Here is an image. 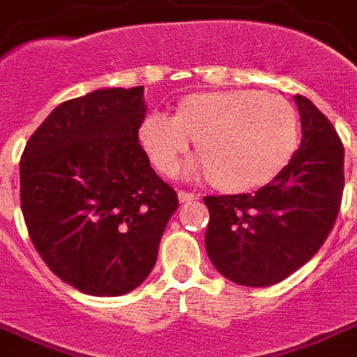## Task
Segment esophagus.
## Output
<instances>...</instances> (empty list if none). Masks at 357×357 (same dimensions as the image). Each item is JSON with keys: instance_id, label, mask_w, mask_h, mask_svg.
I'll return each mask as SVG.
<instances>
[{"instance_id": "obj_1", "label": "esophagus", "mask_w": 357, "mask_h": 357, "mask_svg": "<svg viewBox=\"0 0 357 357\" xmlns=\"http://www.w3.org/2000/svg\"><path fill=\"white\" fill-rule=\"evenodd\" d=\"M195 199H197L195 193H190V191H184V190L178 191V200H181L182 204H184V202H191V200H195Z\"/></svg>"}]
</instances>
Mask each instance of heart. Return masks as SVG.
<instances>
[{
  "mask_svg": "<svg viewBox=\"0 0 357 357\" xmlns=\"http://www.w3.org/2000/svg\"><path fill=\"white\" fill-rule=\"evenodd\" d=\"M138 140L155 169L167 176L178 172L190 142H195L199 169L215 190L248 193L288 166L299 146V120L279 94L197 93L176 105L173 119L149 114Z\"/></svg>",
  "mask_w": 357,
  "mask_h": 357,
  "instance_id": "heart-1",
  "label": "heart"
}]
</instances>
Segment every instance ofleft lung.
Wrapping results in <instances>:
<instances>
[{"label":"left lung","mask_w":357,"mask_h":357,"mask_svg":"<svg viewBox=\"0 0 357 357\" xmlns=\"http://www.w3.org/2000/svg\"><path fill=\"white\" fill-rule=\"evenodd\" d=\"M303 140L288 166L255 193L208 195L206 252L226 279L272 287L310 261L332 231L343 197L344 149L331 120L296 94Z\"/></svg>","instance_id":"obj_1"}]
</instances>
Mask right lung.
Masks as SVG:
<instances>
[{"instance_id":"add662e5","label":"right lung","mask_w":357,"mask_h":357,"mask_svg":"<svg viewBox=\"0 0 357 357\" xmlns=\"http://www.w3.org/2000/svg\"><path fill=\"white\" fill-rule=\"evenodd\" d=\"M144 87L67 100L29 138L20 200L29 237L61 281L98 297L140 287L178 197L138 142Z\"/></svg>"}]
</instances>
